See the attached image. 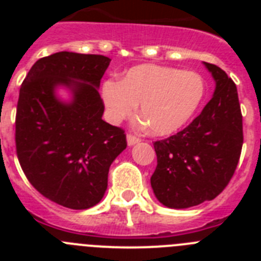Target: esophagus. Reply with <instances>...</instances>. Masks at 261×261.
I'll list each match as a JSON object with an SVG mask.
<instances>
[{
	"instance_id": "esophagus-1",
	"label": "esophagus",
	"mask_w": 261,
	"mask_h": 261,
	"mask_svg": "<svg viewBox=\"0 0 261 261\" xmlns=\"http://www.w3.org/2000/svg\"><path fill=\"white\" fill-rule=\"evenodd\" d=\"M126 142H128L129 146H133V145H136L140 142V138L136 137V136H133V135H128L126 136Z\"/></svg>"
}]
</instances>
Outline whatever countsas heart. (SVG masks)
<instances>
[{"instance_id": "obj_1", "label": "heart", "mask_w": 261, "mask_h": 261, "mask_svg": "<svg viewBox=\"0 0 261 261\" xmlns=\"http://www.w3.org/2000/svg\"><path fill=\"white\" fill-rule=\"evenodd\" d=\"M201 75L190 70L159 65H138L121 81L102 85V99L108 119L117 124L140 115L155 136L176 132L191 119L204 96Z\"/></svg>"}]
</instances>
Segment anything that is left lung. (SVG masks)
<instances>
[{"mask_svg": "<svg viewBox=\"0 0 261 261\" xmlns=\"http://www.w3.org/2000/svg\"><path fill=\"white\" fill-rule=\"evenodd\" d=\"M204 65L216 81L213 98L187 128L154 142L151 188L167 208L186 209L213 200L229 184L241 156L243 125L237 86L221 68Z\"/></svg>", "mask_w": 261, "mask_h": 261, "instance_id": "1", "label": "left lung"}]
</instances>
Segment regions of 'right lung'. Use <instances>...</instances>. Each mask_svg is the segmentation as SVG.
I'll list each match as a JSON object with an SVG mask.
<instances>
[{"label":"right lung","instance_id":"add662e5","mask_svg":"<svg viewBox=\"0 0 261 261\" xmlns=\"http://www.w3.org/2000/svg\"><path fill=\"white\" fill-rule=\"evenodd\" d=\"M111 59L53 53L32 65L19 90L15 146L30 183L50 201L89 209L107 190L111 163L126 147L121 128L102 119L100 80ZM71 91L69 102L56 94Z\"/></svg>","mask_w":261,"mask_h":261}]
</instances>
